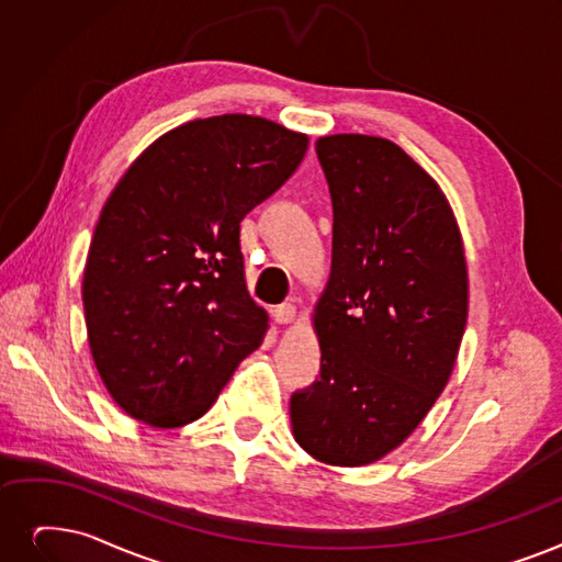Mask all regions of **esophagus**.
Instances as JSON below:
<instances>
[{
    "label": "esophagus",
    "instance_id": "obj_1",
    "mask_svg": "<svg viewBox=\"0 0 562 562\" xmlns=\"http://www.w3.org/2000/svg\"><path fill=\"white\" fill-rule=\"evenodd\" d=\"M273 316L278 324H294L296 322V307L291 303H284V305H278L273 310Z\"/></svg>",
    "mask_w": 562,
    "mask_h": 562
}]
</instances>
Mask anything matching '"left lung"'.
Here are the masks:
<instances>
[{
	"mask_svg": "<svg viewBox=\"0 0 562 562\" xmlns=\"http://www.w3.org/2000/svg\"><path fill=\"white\" fill-rule=\"evenodd\" d=\"M314 146L333 263L312 314L322 379L291 397V431L330 467H368L416 431L452 374L467 255L441 186L395 142L339 133Z\"/></svg>",
	"mask_w": 562,
	"mask_h": 562,
	"instance_id": "1",
	"label": "left lung"
}]
</instances>
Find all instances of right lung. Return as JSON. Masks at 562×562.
<instances>
[{"label":"right lung","mask_w":562,"mask_h":562,"mask_svg":"<svg viewBox=\"0 0 562 562\" xmlns=\"http://www.w3.org/2000/svg\"><path fill=\"white\" fill-rule=\"evenodd\" d=\"M307 135L223 114L160 135L119 179L95 223L82 303L95 370L131 418H202L268 312L246 284L240 221L296 172Z\"/></svg>","instance_id":"right-lung-1"}]
</instances>
